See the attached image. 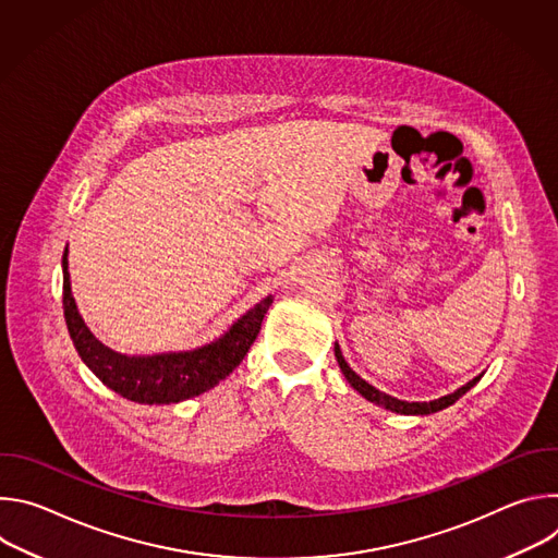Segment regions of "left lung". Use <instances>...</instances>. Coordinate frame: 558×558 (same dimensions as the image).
Segmentation results:
<instances>
[{
  "mask_svg": "<svg viewBox=\"0 0 558 558\" xmlns=\"http://www.w3.org/2000/svg\"><path fill=\"white\" fill-rule=\"evenodd\" d=\"M336 360H338L340 371L344 373L347 381L364 397V400H368V402H373V404H377V407H381V409H386V411H390V413H400V415H430V413L444 411V409L452 407L461 395H465L476 381H480V379L484 377V373L476 375L474 379H470L468 384H463V386L457 388L454 392H448V395H444V397H439V400H433V402H404V400H397V397H392V395L381 392L379 388H375V386H371L366 379H362V377L347 364V360H344V355H342L338 342H336Z\"/></svg>",
  "mask_w": 558,
  "mask_h": 558,
  "instance_id": "8db88e82",
  "label": "left lung"
}]
</instances>
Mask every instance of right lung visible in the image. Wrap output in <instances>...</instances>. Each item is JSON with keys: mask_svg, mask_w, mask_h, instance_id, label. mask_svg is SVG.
I'll list each match as a JSON object with an SVG mask.
<instances>
[{"mask_svg": "<svg viewBox=\"0 0 558 558\" xmlns=\"http://www.w3.org/2000/svg\"><path fill=\"white\" fill-rule=\"evenodd\" d=\"M274 295L260 300L225 336L181 353L123 355L101 344L76 308L68 274V247L63 252V315L68 333L84 364L114 392L136 404H179L222 381L243 362L260 333Z\"/></svg>", "mask_w": 558, "mask_h": 558, "instance_id": "right-lung-1", "label": "right lung"}]
</instances>
